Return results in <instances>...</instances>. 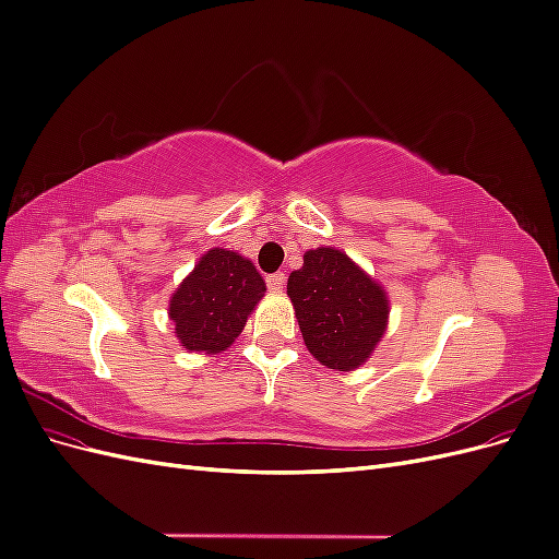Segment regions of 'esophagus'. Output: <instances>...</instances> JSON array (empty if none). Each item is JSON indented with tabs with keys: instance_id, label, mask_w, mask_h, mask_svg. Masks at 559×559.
<instances>
[{
	"instance_id": "obj_1",
	"label": "esophagus",
	"mask_w": 559,
	"mask_h": 559,
	"mask_svg": "<svg viewBox=\"0 0 559 559\" xmlns=\"http://www.w3.org/2000/svg\"><path fill=\"white\" fill-rule=\"evenodd\" d=\"M284 282H286L284 273H273V275L265 277V284H267L270 292H282L284 289Z\"/></svg>"
}]
</instances>
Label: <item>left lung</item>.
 <instances>
[{
    "mask_svg": "<svg viewBox=\"0 0 559 559\" xmlns=\"http://www.w3.org/2000/svg\"><path fill=\"white\" fill-rule=\"evenodd\" d=\"M298 326L317 361L337 370L361 366L386 329V296L347 253L319 247L286 284Z\"/></svg>",
    "mask_w": 559,
    "mask_h": 559,
    "instance_id": "1",
    "label": "left lung"
}]
</instances>
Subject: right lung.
Segmentation results:
<instances>
[{
	"label": "right lung",
	"instance_id": "add662e5",
	"mask_svg": "<svg viewBox=\"0 0 559 559\" xmlns=\"http://www.w3.org/2000/svg\"><path fill=\"white\" fill-rule=\"evenodd\" d=\"M263 294L265 282L251 261L228 249H210L170 300L175 333L191 352H222L242 333Z\"/></svg>",
	"mask_w": 559,
	"mask_h": 559
}]
</instances>
